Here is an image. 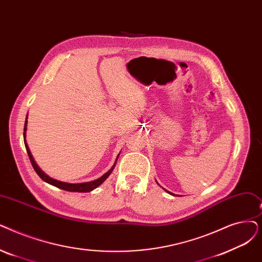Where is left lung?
<instances>
[{
  "label": "left lung",
  "mask_w": 262,
  "mask_h": 262,
  "mask_svg": "<svg viewBox=\"0 0 262 262\" xmlns=\"http://www.w3.org/2000/svg\"><path fill=\"white\" fill-rule=\"evenodd\" d=\"M167 191H168V190H167ZM168 192H169V194H170V195H173V196H174V194H172V192H170V191H168Z\"/></svg>",
  "instance_id": "8db88e82"
}]
</instances>
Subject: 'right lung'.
I'll return each mask as SVG.
<instances>
[{
	"mask_svg": "<svg viewBox=\"0 0 262 262\" xmlns=\"http://www.w3.org/2000/svg\"><path fill=\"white\" fill-rule=\"evenodd\" d=\"M27 125H28V115H27V120H26V123H25V129H24V139H25L26 149H27L28 155H29V157H30V161H31V164H32L34 170H35L36 173L39 176V178H40L42 181L47 182V183H49V184H51V185H53V186H55V187H58V188L67 190V191L89 192V191H91V190L95 189L96 187H98L101 183H103V182L110 176V173L112 172V170L115 169V166H116V164H117V161H116L115 165H113V166L111 167V169L108 170V171H107L105 174H103L100 178H98V179H96V180H94V181L85 182V183H75V184H73V183H66V182H61V181H58V180H54V179L48 177L46 173H45V172L42 171V170L37 166V164L35 163V161H34V158H33V156H32V154H31V151H30L29 146H28L27 140H26ZM119 155H120V154H119ZM118 157H119V156H118ZM118 157H117V159H118Z\"/></svg>",
	"mask_w": 262,
	"mask_h": 262,
	"instance_id": "obj_1",
	"label": "right lung"
}]
</instances>
